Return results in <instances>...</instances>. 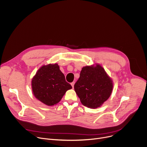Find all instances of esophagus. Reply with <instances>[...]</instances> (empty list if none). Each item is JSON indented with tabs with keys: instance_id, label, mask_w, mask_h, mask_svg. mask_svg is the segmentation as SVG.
Segmentation results:
<instances>
[{
	"instance_id": "obj_1",
	"label": "esophagus",
	"mask_w": 147,
	"mask_h": 147,
	"mask_svg": "<svg viewBox=\"0 0 147 147\" xmlns=\"http://www.w3.org/2000/svg\"><path fill=\"white\" fill-rule=\"evenodd\" d=\"M74 84H75V82H71V86H72V87H73V88L74 87Z\"/></svg>"
}]
</instances>
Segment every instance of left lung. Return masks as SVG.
<instances>
[{"label": "left lung", "instance_id": "1", "mask_svg": "<svg viewBox=\"0 0 147 147\" xmlns=\"http://www.w3.org/2000/svg\"><path fill=\"white\" fill-rule=\"evenodd\" d=\"M74 90L84 106L96 109L111 96L113 84L111 77L99 64L83 67Z\"/></svg>", "mask_w": 147, "mask_h": 147}]
</instances>
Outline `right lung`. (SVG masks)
<instances>
[{
    "mask_svg": "<svg viewBox=\"0 0 147 147\" xmlns=\"http://www.w3.org/2000/svg\"><path fill=\"white\" fill-rule=\"evenodd\" d=\"M31 87L35 97L48 106L59 103L66 92L72 88L57 63L40 67L32 79Z\"/></svg>",
    "mask_w": 147,
    "mask_h": 147,
    "instance_id": "obj_1",
    "label": "right lung"
}]
</instances>
